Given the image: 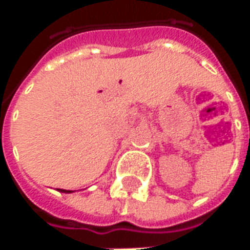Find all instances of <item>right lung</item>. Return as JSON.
Returning a JSON list of instances; mask_svg holds the SVG:
<instances>
[{"mask_svg":"<svg viewBox=\"0 0 250 250\" xmlns=\"http://www.w3.org/2000/svg\"><path fill=\"white\" fill-rule=\"evenodd\" d=\"M60 191H62V193H72L71 190H62V188H59Z\"/></svg>","mask_w":250,"mask_h":250,"instance_id":"1","label":"right lung"}]
</instances>
